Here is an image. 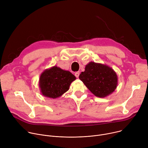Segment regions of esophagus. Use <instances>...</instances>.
<instances>
[{
	"instance_id": "obj_1",
	"label": "esophagus",
	"mask_w": 148,
	"mask_h": 148,
	"mask_svg": "<svg viewBox=\"0 0 148 148\" xmlns=\"http://www.w3.org/2000/svg\"><path fill=\"white\" fill-rule=\"evenodd\" d=\"M79 75V72H77V73H75V76L77 78H78Z\"/></svg>"
}]
</instances>
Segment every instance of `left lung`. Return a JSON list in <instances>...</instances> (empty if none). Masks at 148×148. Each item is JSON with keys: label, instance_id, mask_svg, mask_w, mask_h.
<instances>
[{"label": "left lung", "instance_id": "1", "mask_svg": "<svg viewBox=\"0 0 148 148\" xmlns=\"http://www.w3.org/2000/svg\"><path fill=\"white\" fill-rule=\"evenodd\" d=\"M79 78L96 97L104 98L111 94L116 88L118 76L110 67L101 63L90 62Z\"/></svg>", "mask_w": 148, "mask_h": 148}]
</instances>
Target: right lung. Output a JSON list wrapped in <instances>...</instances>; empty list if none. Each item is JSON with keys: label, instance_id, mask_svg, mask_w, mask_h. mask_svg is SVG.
Segmentation results:
<instances>
[{"label": "right lung", "instance_id": "1", "mask_svg": "<svg viewBox=\"0 0 148 148\" xmlns=\"http://www.w3.org/2000/svg\"><path fill=\"white\" fill-rule=\"evenodd\" d=\"M76 77L70 71L57 66L45 70L39 79V87L42 95L50 98H57L67 92Z\"/></svg>", "mask_w": 148, "mask_h": 148}]
</instances>
